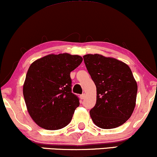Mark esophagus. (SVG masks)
I'll list each match as a JSON object with an SVG mask.
<instances>
[{
	"instance_id": "1",
	"label": "esophagus",
	"mask_w": 157,
	"mask_h": 157,
	"mask_svg": "<svg viewBox=\"0 0 157 157\" xmlns=\"http://www.w3.org/2000/svg\"><path fill=\"white\" fill-rule=\"evenodd\" d=\"M84 98H85V94H82V95H80V98L82 100H83V99H84Z\"/></svg>"
}]
</instances>
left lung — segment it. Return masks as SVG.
<instances>
[{"mask_svg":"<svg viewBox=\"0 0 157 157\" xmlns=\"http://www.w3.org/2000/svg\"><path fill=\"white\" fill-rule=\"evenodd\" d=\"M84 63L97 89L96 104L90 113L102 129L122 125L130 118L136 104L138 84L127 64L101 55H84Z\"/></svg>","mask_w":157,"mask_h":157,"instance_id":"left-lung-1","label":"left lung"}]
</instances>
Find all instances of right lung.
Segmentation results:
<instances>
[{
	"label": "right lung",
	"instance_id": "add662e5",
	"mask_svg": "<svg viewBox=\"0 0 157 157\" xmlns=\"http://www.w3.org/2000/svg\"><path fill=\"white\" fill-rule=\"evenodd\" d=\"M82 60L78 55L51 54L30 65L23 95L30 117L40 127L57 130L71 122L79 100L71 92L70 73Z\"/></svg>",
	"mask_w": 157,
	"mask_h": 157
}]
</instances>
